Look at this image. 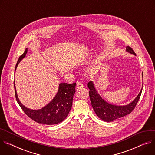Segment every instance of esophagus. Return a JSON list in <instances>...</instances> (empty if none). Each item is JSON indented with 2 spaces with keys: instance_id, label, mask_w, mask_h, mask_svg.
I'll use <instances>...</instances> for the list:
<instances>
[{
  "instance_id": "34e87169",
  "label": "esophagus",
  "mask_w": 155,
  "mask_h": 155,
  "mask_svg": "<svg viewBox=\"0 0 155 155\" xmlns=\"http://www.w3.org/2000/svg\"><path fill=\"white\" fill-rule=\"evenodd\" d=\"M76 87L77 88H81V87H84V85L83 84L81 83V82H78L77 85H76Z\"/></svg>"
}]
</instances>
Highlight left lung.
<instances>
[{"mask_svg": "<svg viewBox=\"0 0 155 155\" xmlns=\"http://www.w3.org/2000/svg\"><path fill=\"white\" fill-rule=\"evenodd\" d=\"M126 51L136 55L133 49L129 46L126 47ZM87 85L90 89L89 92L91 105L96 114L103 121L107 122L113 121L115 119L121 118L130 114L135 108L137 102L139 101L142 91V88L139 95L129 104L125 106H116L108 104L100 96L95 90L92 81H90Z\"/></svg>", "mask_w": 155, "mask_h": 155, "instance_id": "1", "label": "left lung"}]
</instances>
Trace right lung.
<instances>
[{"label": "right lung", "instance_id": "1", "mask_svg": "<svg viewBox=\"0 0 155 155\" xmlns=\"http://www.w3.org/2000/svg\"><path fill=\"white\" fill-rule=\"evenodd\" d=\"M28 48H26L24 53L19 57L15 66V71L18 63L25 57ZM76 82L71 84L61 83L59 85L58 91L54 98L48 105L40 110H31L23 105L17 96L16 88L14 85L15 97L25 113L33 121L47 125L56 124L62 122L71 110L73 96L76 92Z\"/></svg>", "mask_w": 155, "mask_h": 155}]
</instances>
